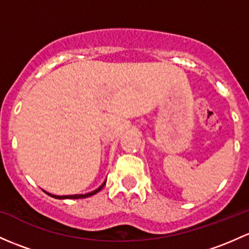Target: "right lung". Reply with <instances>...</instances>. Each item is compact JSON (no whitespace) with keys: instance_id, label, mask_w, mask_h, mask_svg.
Listing matches in <instances>:
<instances>
[{"instance_id":"add662e5","label":"right lung","mask_w":249,"mask_h":249,"mask_svg":"<svg viewBox=\"0 0 249 249\" xmlns=\"http://www.w3.org/2000/svg\"><path fill=\"white\" fill-rule=\"evenodd\" d=\"M105 184H106V181L104 182L103 185H101L100 187L96 188L95 191H93V192H89V193H86V195H74V196H54V195H51V193H48L49 196H51V197L56 198V199H81V198H87V197H90V196L95 195V193H98L99 191L101 190L105 186Z\"/></svg>"}]
</instances>
